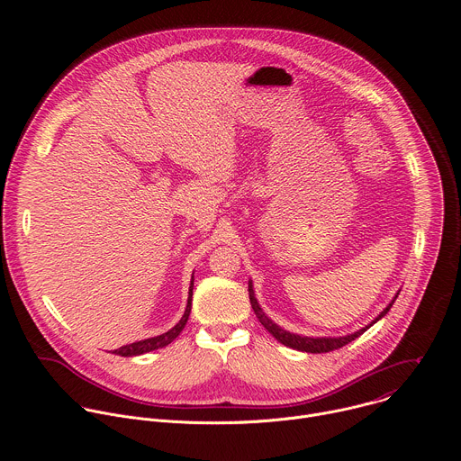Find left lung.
I'll return each mask as SVG.
<instances>
[{"mask_svg": "<svg viewBox=\"0 0 461 461\" xmlns=\"http://www.w3.org/2000/svg\"><path fill=\"white\" fill-rule=\"evenodd\" d=\"M248 292H249V303H251V308H253V312H255V315H257V319L260 321V324L267 328V330L279 341V343H283L285 347H290V348H294V350H301V352H308V354H324V352H332V350H338V348H341V347H345V345H348V343H352L356 338H359L363 332H366L368 328L374 324V322H377L390 308H392V304H393V301H396V297L392 299V303L370 322V324H366L365 328H359L357 332H354V334H348V336H343V338H306V336H297V334H292V332H288V330H283V328L279 326V324H276L265 312H262V308L258 306V303H257V299H255V292H253V285H251V281L248 283Z\"/></svg>", "mask_w": 461, "mask_h": 461, "instance_id": "left-lung-1", "label": "left lung"}]
</instances>
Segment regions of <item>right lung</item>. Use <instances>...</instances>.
<instances>
[{"label": "right lung", "mask_w": 461, "mask_h": 461, "mask_svg": "<svg viewBox=\"0 0 461 461\" xmlns=\"http://www.w3.org/2000/svg\"><path fill=\"white\" fill-rule=\"evenodd\" d=\"M193 276H191V286H189V295H187V304H185V312L182 315V319L171 328V330H167L166 334H160L157 338H149V339H142V341H137V343H131V345H125V347H120L118 350H114L113 354L116 356H122V357H133V356H140V354H148L151 350H158V348H164L167 347L171 341H175L178 338V334L184 330V326L189 319V313H191V297H193Z\"/></svg>", "instance_id": "right-lung-1"}]
</instances>
